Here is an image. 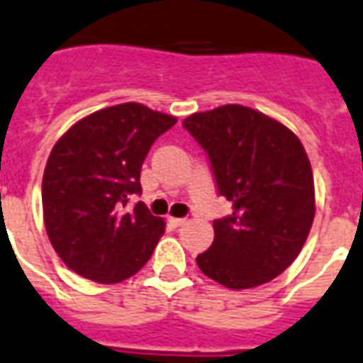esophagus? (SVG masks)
<instances>
[{"mask_svg":"<svg viewBox=\"0 0 363 363\" xmlns=\"http://www.w3.org/2000/svg\"><path fill=\"white\" fill-rule=\"evenodd\" d=\"M168 223L172 227H182L185 223L184 218H168Z\"/></svg>","mask_w":363,"mask_h":363,"instance_id":"1","label":"esophagus"}]
</instances>
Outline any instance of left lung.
<instances>
[{"instance_id":"1","label":"left lung","mask_w":363,"mask_h":363,"mask_svg":"<svg viewBox=\"0 0 363 363\" xmlns=\"http://www.w3.org/2000/svg\"><path fill=\"white\" fill-rule=\"evenodd\" d=\"M184 128L206 151L218 193L233 202L231 216L213 221V242L196 255L199 269L231 289L277 278L301 252L316 210L299 138L238 104L189 115Z\"/></svg>"}]
</instances>
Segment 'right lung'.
<instances>
[{"label": "right lung", "mask_w": 363, "mask_h": 363, "mask_svg": "<svg viewBox=\"0 0 363 363\" xmlns=\"http://www.w3.org/2000/svg\"><path fill=\"white\" fill-rule=\"evenodd\" d=\"M176 121L142 104H119L86 115L55 143L41 187L43 220L72 271L115 284L147 263L164 220L143 202L126 206L142 193L143 159Z\"/></svg>", "instance_id": "1"}]
</instances>
